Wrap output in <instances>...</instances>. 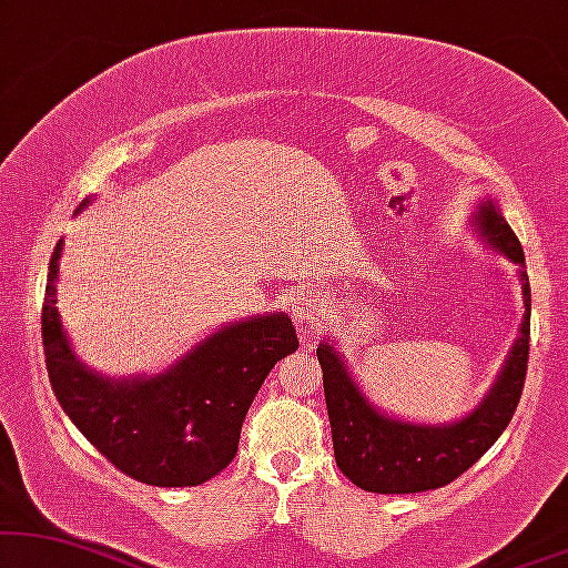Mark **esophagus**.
I'll list each match as a JSON object with an SVG mask.
<instances>
[{"label": "esophagus", "instance_id": "34e87169", "mask_svg": "<svg viewBox=\"0 0 568 568\" xmlns=\"http://www.w3.org/2000/svg\"><path fill=\"white\" fill-rule=\"evenodd\" d=\"M322 312V301L312 293H298V298L293 301V317L301 322H314Z\"/></svg>", "mask_w": 568, "mask_h": 568}]
</instances>
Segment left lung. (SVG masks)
I'll return each instance as SVG.
<instances>
[{
	"mask_svg": "<svg viewBox=\"0 0 568 568\" xmlns=\"http://www.w3.org/2000/svg\"><path fill=\"white\" fill-rule=\"evenodd\" d=\"M471 222L495 254H504L519 267L524 293L519 337L475 412L450 425H414L387 416L364 396L333 343L322 341L317 348L337 469L367 493H425L454 483L498 440L521 398L529 358V308H532L524 251L490 199L477 206Z\"/></svg>",
	"mask_w": 568,
	"mask_h": 568,
	"instance_id": "obj_1",
	"label": "left lung"
}]
</instances>
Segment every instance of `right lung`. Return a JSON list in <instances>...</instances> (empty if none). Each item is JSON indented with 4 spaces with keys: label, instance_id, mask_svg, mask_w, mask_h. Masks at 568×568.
<instances>
[{
    "label": "right lung",
    "instance_id": "add662e5",
    "mask_svg": "<svg viewBox=\"0 0 568 568\" xmlns=\"http://www.w3.org/2000/svg\"><path fill=\"white\" fill-rule=\"evenodd\" d=\"M60 256L62 241L49 262L41 333L62 412L139 483L191 487L220 475L239 454L243 419L270 369L298 348L288 314H256L214 329L160 375L102 377L78 362L62 329L54 288Z\"/></svg>",
    "mask_w": 568,
    "mask_h": 568
}]
</instances>
